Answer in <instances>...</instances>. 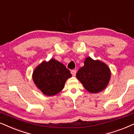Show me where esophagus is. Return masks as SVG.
I'll list each match as a JSON object with an SVG mask.
<instances>
[{
  "instance_id": "34e87169",
  "label": "esophagus",
  "mask_w": 134,
  "mask_h": 134,
  "mask_svg": "<svg viewBox=\"0 0 134 134\" xmlns=\"http://www.w3.org/2000/svg\"><path fill=\"white\" fill-rule=\"evenodd\" d=\"M76 70H71V74H72V76H75L76 75Z\"/></svg>"
}]
</instances>
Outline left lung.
<instances>
[{"label":"left lung","instance_id":"left-lung-1","mask_svg":"<svg viewBox=\"0 0 134 134\" xmlns=\"http://www.w3.org/2000/svg\"><path fill=\"white\" fill-rule=\"evenodd\" d=\"M76 76L88 92L96 94L107 88L111 78V71L105 62L88 57Z\"/></svg>","mask_w":134,"mask_h":134}]
</instances>
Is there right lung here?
I'll return each instance as SVG.
<instances>
[{
    "mask_svg": "<svg viewBox=\"0 0 134 134\" xmlns=\"http://www.w3.org/2000/svg\"><path fill=\"white\" fill-rule=\"evenodd\" d=\"M72 77L65 66L54 59L43 60L37 66L32 80L37 88L44 95L53 96L63 90L67 79Z\"/></svg>",
    "mask_w": 134,
    "mask_h": 134,
    "instance_id": "obj_1",
    "label": "right lung"
}]
</instances>
